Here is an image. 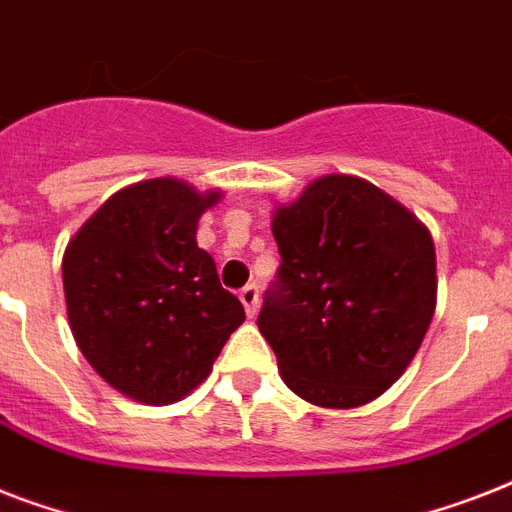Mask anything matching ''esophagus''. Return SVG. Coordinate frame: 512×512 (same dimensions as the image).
Instances as JSON below:
<instances>
[{
    "instance_id": "esophagus-1",
    "label": "esophagus",
    "mask_w": 512,
    "mask_h": 512,
    "mask_svg": "<svg viewBox=\"0 0 512 512\" xmlns=\"http://www.w3.org/2000/svg\"><path fill=\"white\" fill-rule=\"evenodd\" d=\"M239 297H241V303H244L247 316H255L257 308H260V289H257L255 284H247V287L239 292Z\"/></svg>"
}]
</instances>
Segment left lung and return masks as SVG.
I'll list each match as a JSON object with an SVG mask.
<instances>
[{"label": "left lung", "instance_id": "left-lung-1", "mask_svg": "<svg viewBox=\"0 0 512 512\" xmlns=\"http://www.w3.org/2000/svg\"><path fill=\"white\" fill-rule=\"evenodd\" d=\"M281 265L257 327L297 396L369 404L404 374L436 311V249L396 199L324 175L273 215Z\"/></svg>", "mask_w": 512, "mask_h": 512}]
</instances>
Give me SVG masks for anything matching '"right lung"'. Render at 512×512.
I'll return each mask as SVG.
<instances>
[{"mask_svg": "<svg viewBox=\"0 0 512 512\" xmlns=\"http://www.w3.org/2000/svg\"><path fill=\"white\" fill-rule=\"evenodd\" d=\"M217 201L220 191L154 177L114 193L68 241L63 292L76 345L140 404L188 396L244 321L196 244L201 212Z\"/></svg>", "mask_w": 512, "mask_h": 512, "instance_id": "obj_1", "label": "right lung"}]
</instances>
